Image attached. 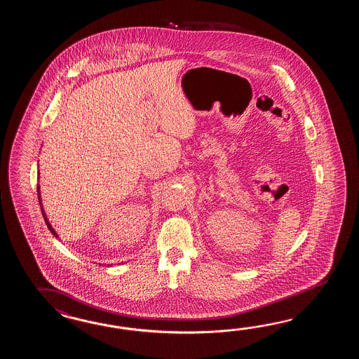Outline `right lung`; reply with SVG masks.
Segmentation results:
<instances>
[{"instance_id":"obj_1","label":"right lung","mask_w":359,"mask_h":359,"mask_svg":"<svg viewBox=\"0 0 359 359\" xmlns=\"http://www.w3.org/2000/svg\"><path fill=\"white\" fill-rule=\"evenodd\" d=\"M37 194H39V201H40V205H41V211H42V216H43V219H45V223H46V225H48V229H50V231L55 236L56 238H59V236H57V233H56L55 231H54V228H53V225L50 224V222H48V216H46V214H45V210H43V208H42V202H41V191H40V185H37Z\"/></svg>"}]
</instances>
